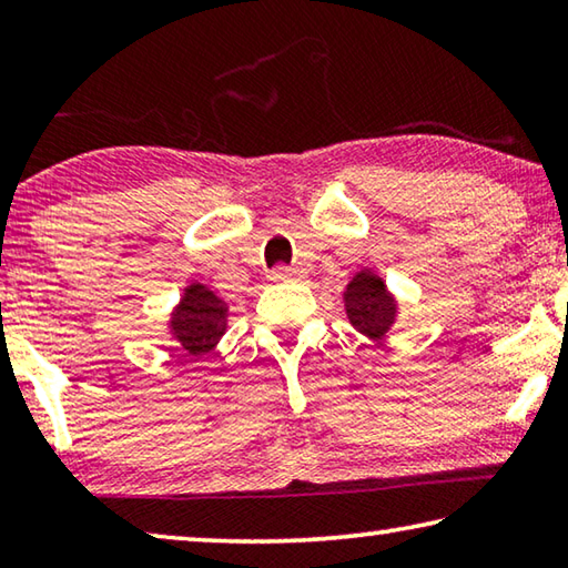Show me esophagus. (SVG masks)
<instances>
[{
  "instance_id": "1",
  "label": "esophagus",
  "mask_w": 568,
  "mask_h": 568,
  "mask_svg": "<svg viewBox=\"0 0 568 568\" xmlns=\"http://www.w3.org/2000/svg\"><path fill=\"white\" fill-rule=\"evenodd\" d=\"M297 277H303V271H297V267H287V265H277L271 273V281H275V283L297 281Z\"/></svg>"
}]
</instances>
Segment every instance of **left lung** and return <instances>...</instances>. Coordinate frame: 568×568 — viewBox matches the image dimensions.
<instances>
[{
	"mask_svg": "<svg viewBox=\"0 0 568 568\" xmlns=\"http://www.w3.org/2000/svg\"><path fill=\"white\" fill-rule=\"evenodd\" d=\"M345 315L355 331L368 341H383L398 318V301L386 281L371 267H361L343 293Z\"/></svg>",
	"mask_w": 568,
	"mask_h": 568,
	"instance_id": "8db88e82",
	"label": "left lung"
}]
</instances>
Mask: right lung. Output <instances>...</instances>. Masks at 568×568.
I'll use <instances>...</instances> for the list:
<instances>
[{
  "mask_svg": "<svg viewBox=\"0 0 568 568\" xmlns=\"http://www.w3.org/2000/svg\"><path fill=\"white\" fill-rule=\"evenodd\" d=\"M227 331V303L203 283H190L180 303L172 307L168 333L180 351L203 358Z\"/></svg>",
  "mask_w": 568,
  "mask_h": 568,
  "instance_id": "add662e5",
  "label": "right lung"
}]
</instances>
